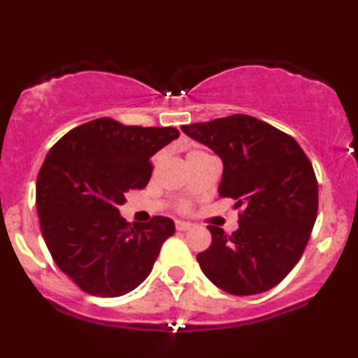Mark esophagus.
<instances>
[{"mask_svg": "<svg viewBox=\"0 0 358 358\" xmlns=\"http://www.w3.org/2000/svg\"><path fill=\"white\" fill-rule=\"evenodd\" d=\"M175 227H176V230H178V231H187V230H190V228H192V223L176 220Z\"/></svg>", "mask_w": 358, "mask_h": 358, "instance_id": "34e87169", "label": "esophagus"}]
</instances>
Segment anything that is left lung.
<instances>
[{
  "label": "left lung",
  "instance_id": "8db88e82",
  "mask_svg": "<svg viewBox=\"0 0 358 358\" xmlns=\"http://www.w3.org/2000/svg\"><path fill=\"white\" fill-rule=\"evenodd\" d=\"M182 130L222 158L218 196L242 208L231 235L206 227L212 245L196 255L201 272L238 296L278 285L299 264L317 220L318 183L307 155L290 135L248 115Z\"/></svg>",
  "mask_w": 358,
  "mask_h": 358
}]
</instances>
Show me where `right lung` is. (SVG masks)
<instances>
[{
  "mask_svg": "<svg viewBox=\"0 0 358 358\" xmlns=\"http://www.w3.org/2000/svg\"><path fill=\"white\" fill-rule=\"evenodd\" d=\"M176 128L128 127L98 118L68 131L43 162L36 208L55 264L86 294L120 296L152 272L160 248L175 234L171 218L128 223L118 206L152 176V157Z\"/></svg>",
  "mask_w": 358,
  "mask_h": 358,
  "instance_id": "obj_1",
  "label": "right lung"
}]
</instances>
